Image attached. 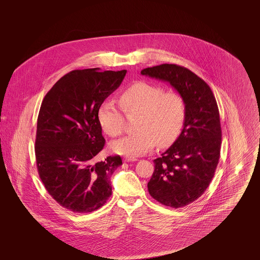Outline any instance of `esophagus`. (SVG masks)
<instances>
[{"label":"esophagus","mask_w":260,"mask_h":260,"mask_svg":"<svg viewBox=\"0 0 260 260\" xmlns=\"http://www.w3.org/2000/svg\"><path fill=\"white\" fill-rule=\"evenodd\" d=\"M136 158H124V161L127 162V161H136Z\"/></svg>","instance_id":"34e87169"}]
</instances>
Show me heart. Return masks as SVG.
I'll return each mask as SVG.
<instances>
[{"label": "heart", "instance_id": "1", "mask_svg": "<svg viewBox=\"0 0 260 260\" xmlns=\"http://www.w3.org/2000/svg\"><path fill=\"white\" fill-rule=\"evenodd\" d=\"M125 114H136V133L113 141V152L126 157H138L154 147L173 142L178 136L185 118V103L182 96L173 91L164 92L159 86L136 82L126 87L119 96ZM98 119L102 131L110 136L121 134L123 116L110 101L99 106Z\"/></svg>", "mask_w": 260, "mask_h": 260}]
</instances>
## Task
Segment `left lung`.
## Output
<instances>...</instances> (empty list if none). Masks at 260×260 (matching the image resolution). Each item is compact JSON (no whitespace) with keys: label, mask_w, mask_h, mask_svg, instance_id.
Listing matches in <instances>:
<instances>
[{"label":"left lung","mask_w":260,"mask_h":260,"mask_svg":"<svg viewBox=\"0 0 260 260\" xmlns=\"http://www.w3.org/2000/svg\"><path fill=\"white\" fill-rule=\"evenodd\" d=\"M141 75L169 83L185 103L183 127L173 145L154 160L149 194L167 207L181 208L203 195L214 175L221 145L219 111L208 86L175 64L145 68Z\"/></svg>","instance_id":"obj_1"}]
</instances>
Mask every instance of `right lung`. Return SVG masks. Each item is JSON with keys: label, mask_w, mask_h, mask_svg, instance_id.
<instances>
[{"label": "right lung", "mask_w": 260, "mask_h": 260, "mask_svg": "<svg viewBox=\"0 0 260 260\" xmlns=\"http://www.w3.org/2000/svg\"><path fill=\"white\" fill-rule=\"evenodd\" d=\"M126 70H74L46 94L39 112L35 154L38 173L50 196L63 208L86 213L111 196V176L120 156L96 161L105 139L99 106L124 80Z\"/></svg>", "instance_id": "obj_1"}]
</instances>
